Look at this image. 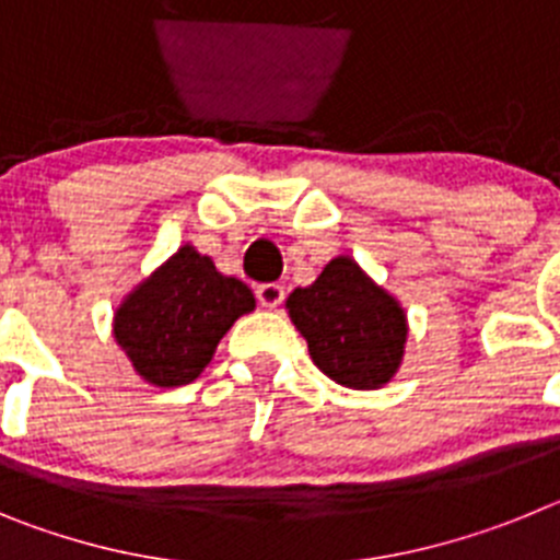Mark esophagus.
Segmentation results:
<instances>
[{"instance_id": "1", "label": "esophagus", "mask_w": 560, "mask_h": 560, "mask_svg": "<svg viewBox=\"0 0 560 560\" xmlns=\"http://www.w3.org/2000/svg\"><path fill=\"white\" fill-rule=\"evenodd\" d=\"M255 294H257V303L264 305V308H277V305L283 303L285 291L280 283H260L255 289Z\"/></svg>"}]
</instances>
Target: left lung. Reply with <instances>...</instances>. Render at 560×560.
Returning a JSON list of instances; mask_svg holds the SVG:
<instances>
[{
	"label": "left lung",
	"mask_w": 560,
	"mask_h": 560,
	"mask_svg": "<svg viewBox=\"0 0 560 560\" xmlns=\"http://www.w3.org/2000/svg\"><path fill=\"white\" fill-rule=\"evenodd\" d=\"M285 308L316 368L341 387L378 389L398 373L407 314L353 257H334L314 283L291 291Z\"/></svg>",
	"instance_id": "1"
}]
</instances>
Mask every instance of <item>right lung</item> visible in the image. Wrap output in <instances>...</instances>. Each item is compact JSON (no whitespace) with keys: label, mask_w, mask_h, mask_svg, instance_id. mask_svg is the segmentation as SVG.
I'll return each mask as SVG.
<instances>
[{"label":"right lung","mask_w":560,"mask_h":560,"mask_svg":"<svg viewBox=\"0 0 560 560\" xmlns=\"http://www.w3.org/2000/svg\"><path fill=\"white\" fill-rule=\"evenodd\" d=\"M255 294L224 277L190 244L142 280L114 314V339L153 387H182L201 375Z\"/></svg>","instance_id":"add662e5"}]
</instances>
